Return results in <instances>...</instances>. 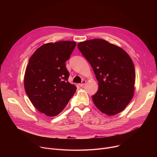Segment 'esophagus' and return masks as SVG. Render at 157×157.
<instances>
[{"label": "esophagus", "mask_w": 157, "mask_h": 157, "mask_svg": "<svg viewBox=\"0 0 157 157\" xmlns=\"http://www.w3.org/2000/svg\"><path fill=\"white\" fill-rule=\"evenodd\" d=\"M86 81L85 80H83V81H82V82H81V84H79V86H80V87H82V86L86 84Z\"/></svg>", "instance_id": "1"}]
</instances>
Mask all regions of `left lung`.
I'll return each mask as SVG.
<instances>
[{
	"label": "left lung",
	"instance_id": "left-lung-1",
	"mask_svg": "<svg viewBox=\"0 0 157 157\" xmlns=\"http://www.w3.org/2000/svg\"><path fill=\"white\" fill-rule=\"evenodd\" d=\"M78 48L99 82L92 96L95 105L108 116L121 113L133 96L136 71L132 59L122 48L102 39L80 42Z\"/></svg>",
	"mask_w": 157,
	"mask_h": 157
}]
</instances>
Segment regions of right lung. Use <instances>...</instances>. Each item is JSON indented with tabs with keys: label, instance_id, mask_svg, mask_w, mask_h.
Returning a JSON list of instances; mask_svg holds the SVG:
<instances>
[{
	"label": "right lung",
	"instance_id": "1",
	"mask_svg": "<svg viewBox=\"0 0 157 157\" xmlns=\"http://www.w3.org/2000/svg\"><path fill=\"white\" fill-rule=\"evenodd\" d=\"M76 43L72 41L48 43L30 57L24 77L25 92L35 108L47 116L59 114L76 92L68 82L65 62Z\"/></svg>",
	"mask_w": 157,
	"mask_h": 157
}]
</instances>
